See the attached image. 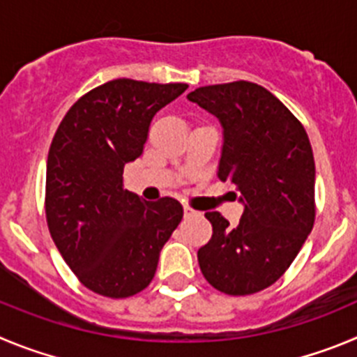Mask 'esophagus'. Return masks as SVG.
<instances>
[{"label": "esophagus", "instance_id": "1", "mask_svg": "<svg viewBox=\"0 0 357 357\" xmlns=\"http://www.w3.org/2000/svg\"><path fill=\"white\" fill-rule=\"evenodd\" d=\"M183 211H185V217H197V215H201L197 210H194V208L190 206H185L183 208Z\"/></svg>", "mask_w": 357, "mask_h": 357}]
</instances>
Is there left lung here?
Instances as JSON below:
<instances>
[{
  "label": "left lung",
  "instance_id": "left-lung-1",
  "mask_svg": "<svg viewBox=\"0 0 357 357\" xmlns=\"http://www.w3.org/2000/svg\"><path fill=\"white\" fill-rule=\"evenodd\" d=\"M224 128L218 178L240 192L236 227L208 211L211 240L197 250L202 275L227 295L274 284L314 222V160L298 119L274 94L250 82L199 86L186 96Z\"/></svg>",
  "mask_w": 357,
  "mask_h": 357
}]
</instances>
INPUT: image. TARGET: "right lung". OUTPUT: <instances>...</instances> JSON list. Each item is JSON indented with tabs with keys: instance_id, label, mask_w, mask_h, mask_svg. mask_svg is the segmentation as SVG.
Here are the masks:
<instances>
[{
	"instance_id": "1",
	"label": "right lung",
	"mask_w": 357,
	"mask_h": 357,
	"mask_svg": "<svg viewBox=\"0 0 357 357\" xmlns=\"http://www.w3.org/2000/svg\"><path fill=\"white\" fill-rule=\"evenodd\" d=\"M186 83L119 78L69 108L47 155L51 238L83 287L124 298L153 281L160 250L183 218L176 199L142 201L126 190L124 165L139 158L158 110Z\"/></svg>"
}]
</instances>
